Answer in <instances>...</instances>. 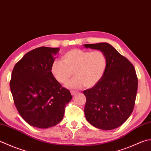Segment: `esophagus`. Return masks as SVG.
<instances>
[{"label":"esophagus","mask_w":151,"mask_h":151,"mask_svg":"<svg viewBox=\"0 0 151 151\" xmlns=\"http://www.w3.org/2000/svg\"><path fill=\"white\" fill-rule=\"evenodd\" d=\"M76 93H77V91L75 90H70V93H71L72 96H74Z\"/></svg>","instance_id":"34e87169"}]
</instances>
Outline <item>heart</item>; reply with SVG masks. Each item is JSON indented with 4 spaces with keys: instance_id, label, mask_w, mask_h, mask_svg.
I'll list each match as a JSON object with an SVG mask.
<instances>
[{
    "instance_id": "obj_1",
    "label": "heart",
    "mask_w": 151,
    "mask_h": 151,
    "mask_svg": "<svg viewBox=\"0 0 151 151\" xmlns=\"http://www.w3.org/2000/svg\"><path fill=\"white\" fill-rule=\"evenodd\" d=\"M63 62L55 60L51 65V73L60 83L66 82L73 75L76 77L67 82L68 88L93 87L103 77L107 68L106 55L100 50L90 52L73 49L62 57Z\"/></svg>"
}]
</instances>
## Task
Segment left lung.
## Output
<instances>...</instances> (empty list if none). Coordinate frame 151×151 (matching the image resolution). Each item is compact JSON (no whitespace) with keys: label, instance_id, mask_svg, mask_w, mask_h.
Here are the masks:
<instances>
[{"label":"left lung","instance_id":"8db88e82","mask_svg":"<svg viewBox=\"0 0 151 151\" xmlns=\"http://www.w3.org/2000/svg\"><path fill=\"white\" fill-rule=\"evenodd\" d=\"M83 46L103 52L107 60L102 78L93 88L83 91L86 97V119L99 129H115L126 122L134 107L138 84L135 68L110 44Z\"/></svg>","mask_w":151,"mask_h":151}]
</instances>
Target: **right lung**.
<instances>
[{
  "label": "right lung",
  "mask_w": 151,
  "mask_h": 151,
  "mask_svg": "<svg viewBox=\"0 0 151 151\" xmlns=\"http://www.w3.org/2000/svg\"><path fill=\"white\" fill-rule=\"evenodd\" d=\"M59 48L40 47L32 50L15 65L10 86L15 105L26 122L35 128L58 124L65 106L72 99L51 73V65Z\"/></svg>",
  "instance_id": "obj_1"
}]
</instances>
